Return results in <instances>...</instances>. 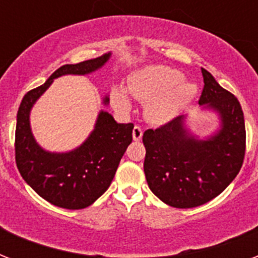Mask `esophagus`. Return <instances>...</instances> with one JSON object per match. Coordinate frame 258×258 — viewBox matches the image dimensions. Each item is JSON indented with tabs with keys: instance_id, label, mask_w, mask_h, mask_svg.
Listing matches in <instances>:
<instances>
[{
	"instance_id": "obj_1",
	"label": "esophagus",
	"mask_w": 258,
	"mask_h": 258,
	"mask_svg": "<svg viewBox=\"0 0 258 258\" xmlns=\"http://www.w3.org/2000/svg\"><path fill=\"white\" fill-rule=\"evenodd\" d=\"M142 137H143V130H142L139 125H135V127H134V130H133L134 141L139 142L142 139Z\"/></svg>"
}]
</instances>
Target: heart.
I'll return each instance as SVG.
<instances>
[{
	"label": "heart",
	"instance_id": "heart-1",
	"mask_svg": "<svg viewBox=\"0 0 258 258\" xmlns=\"http://www.w3.org/2000/svg\"><path fill=\"white\" fill-rule=\"evenodd\" d=\"M128 89L134 96L149 103V117L155 124H167L182 115L197 96V87L184 82L179 71L167 66H149L130 78ZM112 104L120 112H130L133 101L127 91L115 88Z\"/></svg>",
	"mask_w": 258,
	"mask_h": 258
}]
</instances>
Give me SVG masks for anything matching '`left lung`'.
I'll use <instances>...</instances> for the list:
<instances>
[{"label":"left lung","instance_id":"1","mask_svg":"<svg viewBox=\"0 0 258 258\" xmlns=\"http://www.w3.org/2000/svg\"><path fill=\"white\" fill-rule=\"evenodd\" d=\"M202 76L198 104L218 115L216 133L201 139L187 127V116H178L143 134L149 187L172 208H196L220 196L244 162L246 134L240 101L204 68Z\"/></svg>","mask_w":258,"mask_h":258}]
</instances>
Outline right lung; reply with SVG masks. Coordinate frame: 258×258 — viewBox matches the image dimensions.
Wrapping results in <instances>:
<instances>
[{
	"instance_id": "right-lung-1",
	"label": "right lung",
	"mask_w": 258,
	"mask_h": 258,
	"mask_svg": "<svg viewBox=\"0 0 258 258\" xmlns=\"http://www.w3.org/2000/svg\"><path fill=\"white\" fill-rule=\"evenodd\" d=\"M111 52L79 64H67L42 86L22 99L16 125V163L26 183L38 196L62 209H84L109 187L123 154L133 142V123H117L107 111L97 115L93 131L68 153H50L38 145L30 128V111L54 79L66 75H89L100 70ZM105 105L109 97L103 99Z\"/></svg>"
}]
</instances>
